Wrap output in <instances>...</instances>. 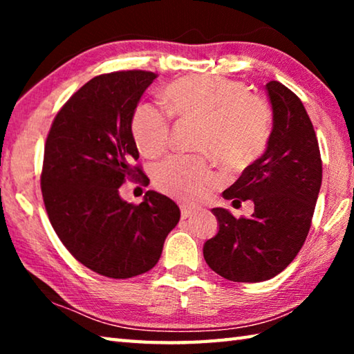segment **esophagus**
<instances>
[{"mask_svg": "<svg viewBox=\"0 0 354 354\" xmlns=\"http://www.w3.org/2000/svg\"><path fill=\"white\" fill-rule=\"evenodd\" d=\"M196 211L195 209H192V207H189V206H181V217L183 218H189V217H192V215H194Z\"/></svg>", "mask_w": 354, "mask_h": 354, "instance_id": "obj_1", "label": "esophagus"}]
</instances>
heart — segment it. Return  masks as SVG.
<instances>
[{
    "mask_svg": "<svg viewBox=\"0 0 354 354\" xmlns=\"http://www.w3.org/2000/svg\"><path fill=\"white\" fill-rule=\"evenodd\" d=\"M170 115L200 122L196 149L206 151L230 169H243L266 149L272 134L273 112L259 95L242 82L221 76H185L162 88ZM131 133L147 158L162 154L170 140V118L149 103L136 107ZM158 190L184 203L205 200L220 184V175L206 156L176 154L156 165Z\"/></svg>",
    "mask_w": 354,
    "mask_h": 354,
    "instance_id": "obj_1",
    "label": "heart"
}]
</instances>
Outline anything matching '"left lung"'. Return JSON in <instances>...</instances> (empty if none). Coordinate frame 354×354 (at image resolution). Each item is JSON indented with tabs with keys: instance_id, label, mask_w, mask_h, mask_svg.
<instances>
[{
	"instance_id": "8db88e82",
	"label": "left lung",
	"mask_w": 354,
	"mask_h": 354,
	"mask_svg": "<svg viewBox=\"0 0 354 354\" xmlns=\"http://www.w3.org/2000/svg\"><path fill=\"white\" fill-rule=\"evenodd\" d=\"M273 128L267 149L223 192V198L251 200L250 218L214 207L218 232L203 254L215 273L234 283L277 277L295 259L306 241L322 185L319 142L306 109L278 81L267 82Z\"/></svg>"
}]
</instances>
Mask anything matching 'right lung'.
Returning <instances> with one entry per match:
<instances>
[{
  "label": "right lung",
  "instance_id": "1",
  "mask_svg": "<svg viewBox=\"0 0 354 354\" xmlns=\"http://www.w3.org/2000/svg\"><path fill=\"white\" fill-rule=\"evenodd\" d=\"M158 75L128 70L95 76L57 112L46 137L40 187L57 237L76 261L107 278L142 274L158 263L181 212L148 190L127 203V179L149 183L140 165L131 118Z\"/></svg>",
  "mask_w": 354,
  "mask_h": 354
}]
</instances>
